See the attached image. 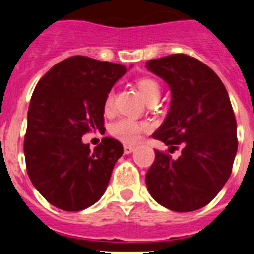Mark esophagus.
Masks as SVG:
<instances>
[{
  "label": "esophagus",
  "instance_id": "34e87169",
  "mask_svg": "<svg viewBox=\"0 0 254 254\" xmlns=\"http://www.w3.org/2000/svg\"><path fill=\"white\" fill-rule=\"evenodd\" d=\"M135 147L131 146V145H124V153L125 154H130V153H133L134 151Z\"/></svg>",
  "mask_w": 254,
  "mask_h": 254
}]
</instances>
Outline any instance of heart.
I'll list each match as a JSON object with an SVG mask.
<instances>
[{
  "instance_id": "1",
  "label": "heart",
  "mask_w": 254,
  "mask_h": 254,
  "mask_svg": "<svg viewBox=\"0 0 254 254\" xmlns=\"http://www.w3.org/2000/svg\"><path fill=\"white\" fill-rule=\"evenodd\" d=\"M139 93L146 101L153 99H159L161 96V85L158 81L151 79V77H141L137 80ZM113 105V95L108 93L104 101V109L105 112L111 111ZM149 130V125L145 123H139L131 119H121L116 121L111 127V133L116 138L121 139L125 143H135L141 138L143 131Z\"/></svg>"
}]
</instances>
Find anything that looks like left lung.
Masks as SVG:
<instances>
[{"mask_svg":"<svg viewBox=\"0 0 254 254\" xmlns=\"http://www.w3.org/2000/svg\"><path fill=\"white\" fill-rule=\"evenodd\" d=\"M169 84L166 119L153 134L173 159L155 150L146 186L157 203L175 212H191L216 196L232 173L237 153V125L228 92L208 65L185 54L151 59L145 65Z\"/></svg>","mask_w":254,"mask_h":254,"instance_id":"left-lung-1","label":"left lung"}]
</instances>
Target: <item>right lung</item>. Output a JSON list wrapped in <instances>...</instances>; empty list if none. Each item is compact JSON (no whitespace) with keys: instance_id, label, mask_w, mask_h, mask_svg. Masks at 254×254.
<instances>
[{"instance_id":"add662e5","label":"right lung","mask_w":254,"mask_h":254,"mask_svg":"<svg viewBox=\"0 0 254 254\" xmlns=\"http://www.w3.org/2000/svg\"><path fill=\"white\" fill-rule=\"evenodd\" d=\"M127 71L76 55L54 65L34 89L23 145L26 169L34 187L57 208L81 211L105 192L123 145L105 137L92 151L81 137L103 129L105 97Z\"/></svg>"}]
</instances>
